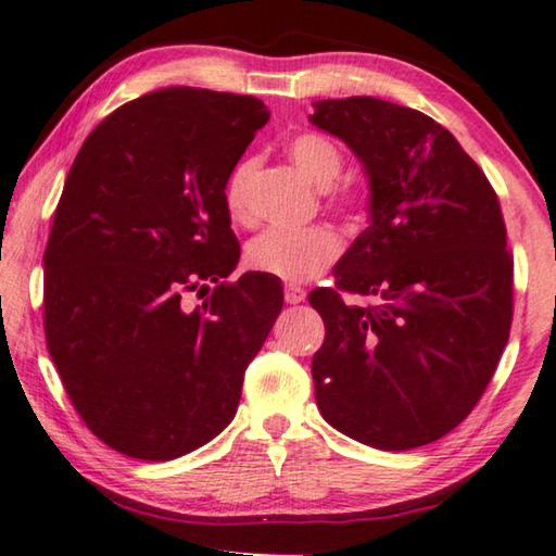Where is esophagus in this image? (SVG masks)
I'll return each instance as SVG.
<instances>
[{
	"instance_id": "esophagus-1",
	"label": "esophagus",
	"mask_w": 556,
	"mask_h": 556,
	"mask_svg": "<svg viewBox=\"0 0 556 556\" xmlns=\"http://www.w3.org/2000/svg\"><path fill=\"white\" fill-rule=\"evenodd\" d=\"M304 296H306V292L302 287H296V285L285 287V302L287 304H300V302H304Z\"/></svg>"
}]
</instances>
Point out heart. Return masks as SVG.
Returning a JSON list of instances; mask_svg holds the SVG:
<instances>
[{
    "mask_svg": "<svg viewBox=\"0 0 556 556\" xmlns=\"http://www.w3.org/2000/svg\"><path fill=\"white\" fill-rule=\"evenodd\" d=\"M287 154L312 185L328 187L329 204L339 212L357 217L367 204V192L354 181H334L344 169V156L329 137L319 131H300L287 142ZM254 177V160L244 156L229 169L222 199L227 214L239 225L250 222V185ZM342 254V237L331 227L304 229H267L247 244L244 262L254 271L279 277L285 281H306L331 267Z\"/></svg>",
    "mask_w": 556,
    "mask_h": 556,
    "instance_id": "heart-1",
    "label": "heart"
}]
</instances>
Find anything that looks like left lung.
Returning a JSON list of instances; mask_svg holds the SVG:
<instances>
[{
  "instance_id": "8db88e82",
  "label": "left lung",
  "mask_w": 556,
  "mask_h": 556,
  "mask_svg": "<svg viewBox=\"0 0 556 556\" xmlns=\"http://www.w3.org/2000/svg\"><path fill=\"white\" fill-rule=\"evenodd\" d=\"M371 185V225L312 289L327 327L312 357L331 427L402 452L452 432L492 382L515 314V256L496 192L444 127L375 97L325 99ZM346 293L368 302L346 303Z\"/></svg>"
}]
</instances>
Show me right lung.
I'll return each mask as SVG.
<instances>
[{"mask_svg": "<svg viewBox=\"0 0 556 556\" xmlns=\"http://www.w3.org/2000/svg\"><path fill=\"white\" fill-rule=\"evenodd\" d=\"M267 119L250 94L160 89L94 127L66 174L45 250L47 350L81 421L127 457L177 459L217 437L281 312L275 279L227 281L239 242L222 187Z\"/></svg>", "mask_w": 556, "mask_h": 556, "instance_id": "obj_1", "label": "right lung"}]
</instances>
